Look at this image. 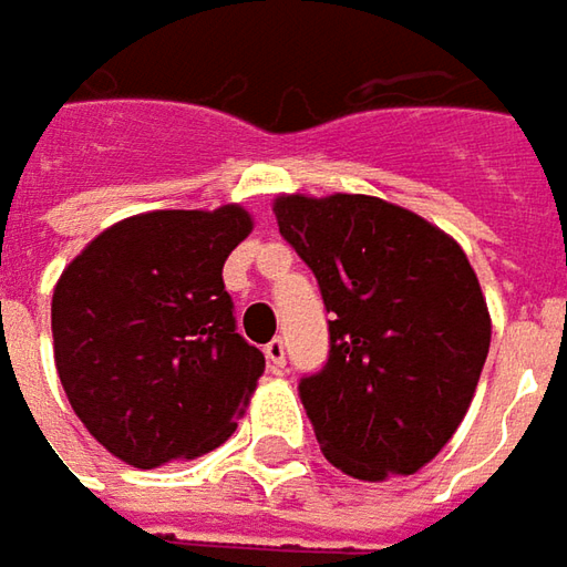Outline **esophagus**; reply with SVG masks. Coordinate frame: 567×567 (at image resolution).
Instances as JSON below:
<instances>
[{"mask_svg":"<svg viewBox=\"0 0 567 567\" xmlns=\"http://www.w3.org/2000/svg\"><path fill=\"white\" fill-rule=\"evenodd\" d=\"M264 354H266V361H269V367H272V370L285 367V339H279V336H276L272 342H266Z\"/></svg>","mask_w":567,"mask_h":567,"instance_id":"obj_1","label":"esophagus"}]
</instances>
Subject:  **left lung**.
<instances>
[{"mask_svg":"<svg viewBox=\"0 0 567 567\" xmlns=\"http://www.w3.org/2000/svg\"><path fill=\"white\" fill-rule=\"evenodd\" d=\"M276 219L332 313L329 358L298 382L326 458L358 480L414 474L458 430L489 354L464 250L367 194H288Z\"/></svg>","mask_w":567,"mask_h":567,"instance_id":"8db88e82","label":"left lung"}]
</instances>
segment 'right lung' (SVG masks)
<instances>
[{"instance_id":"obj_1","label":"right lung","mask_w":567,"mask_h":567,"mask_svg":"<svg viewBox=\"0 0 567 567\" xmlns=\"http://www.w3.org/2000/svg\"><path fill=\"white\" fill-rule=\"evenodd\" d=\"M241 206L156 209L96 235L52 291L55 370L90 436L134 467L197 458L235 433L264 373L223 266Z\"/></svg>"}]
</instances>
